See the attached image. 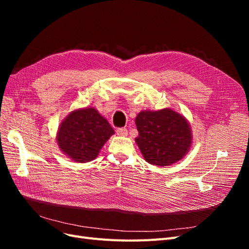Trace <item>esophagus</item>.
I'll list each match as a JSON object with an SVG mask.
<instances>
[{"instance_id":"esophagus-1","label":"esophagus","mask_w":249,"mask_h":249,"mask_svg":"<svg viewBox=\"0 0 249 249\" xmlns=\"http://www.w3.org/2000/svg\"><path fill=\"white\" fill-rule=\"evenodd\" d=\"M116 134L118 135V136H126L127 130L125 129V127H118V129L116 130Z\"/></svg>"}]
</instances>
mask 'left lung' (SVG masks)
<instances>
[{"label": "left lung", "mask_w": 249, "mask_h": 249, "mask_svg": "<svg viewBox=\"0 0 249 249\" xmlns=\"http://www.w3.org/2000/svg\"><path fill=\"white\" fill-rule=\"evenodd\" d=\"M135 123L138 130L135 141L148 163L167 166L182 159L189 150L190 126L178 113L170 109L142 111Z\"/></svg>", "instance_id": "left-lung-1"}]
</instances>
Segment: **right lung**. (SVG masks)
Masks as SVG:
<instances>
[{
	"label": "right lung",
	"instance_id": "add662e5",
	"mask_svg": "<svg viewBox=\"0 0 249 249\" xmlns=\"http://www.w3.org/2000/svg\"><path fill=\"white\" fill-rule=\"evenodd\" d=\"M114 130L93 108L76 110L60 124L57 142L73 161L84 163L95 159Z\"/></svg>",
	"mask_w": 249,
	"mask_h": 249
}]
</instances>
